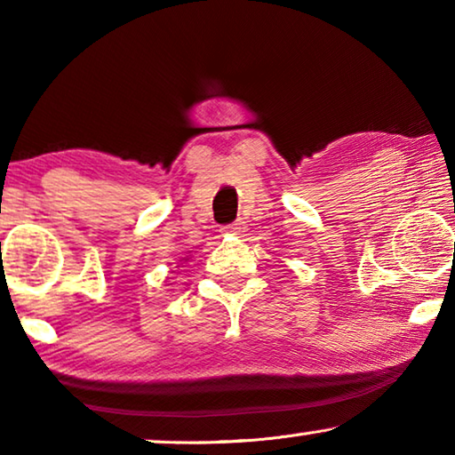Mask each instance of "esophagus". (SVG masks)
Returning a JSON list of instances; mask_svg holds the SVG:
<instances>
[{
	"label": "esophagus",
	"instance_id": "obj_1",
	"mask_svg": "<svg viewBox=\"0 0 455 455\" xmlns=\"http://www.w3.org/2000/svg\"><path fill=\"white\" fill-rule=\"evenodd\" d=\"M241 222H235V225H227V227H222V233H228V235H238L241 233Z\"/></svg>",
	"mask_w": 455,
	"mask_h": 455
}]
</instances>
